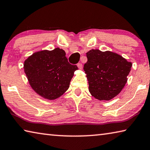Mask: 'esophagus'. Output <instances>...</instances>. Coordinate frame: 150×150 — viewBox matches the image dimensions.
<instances>
[{"label": "esophagus", "instance_id": "1", "mask_svg": "<svg viewBox=\"0 0 150 150\" xmlns=\"http://www.w3.org/2000/svg\"><path fill=\"white\" fill-rule=\"evenodd\" d=\"M77 67H78L79 69H82V67H83V64L81 63H77Z\"/></svg>", "mask_w": 150, "mask_h": 150}]
</instances>
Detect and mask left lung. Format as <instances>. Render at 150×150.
Returning a JSON list of instances; mask_svg holds the SVG:
<instances>
[{"label": "left lung", "instance_id": "8db88e82", "mask_svg": "<svg viewBox=\"0 0 150 150\" xmlns=\"http://www.w3.org/2000/svg\"><path fill=\"white\" fill-rule=\"evenodd\" d=\"M87 57L83 69L92 96L100 100H108L118 95L127 82L132 63L109 51L91 50Z\"/></svg>", "mask_w": 150, "mask_h": 150}]
</instances>
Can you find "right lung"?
<instances>
[{
    "label": "right lung",
    "mask_w": 150,
    "mask_h": 150,
    "mask_svg": "<svg viewBox=\"0 0 150 150\" xmlns=\"http://www.w3.org/2000/svg\"><path fill=\"white\" fill-rule=\"evenodd\" d=\"M24 72L32 88L45 98L54 100L69 87L77 65H71L59 47L32 54L24 62Z\"/></svg>",
    "instance_id": "right-lung-1"
}]
</instances>
